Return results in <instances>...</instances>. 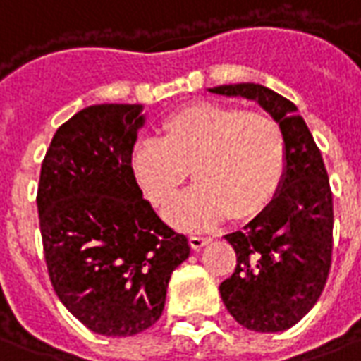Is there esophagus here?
Returning <instances> with one entry per match:
<instances>
[{"label":"esophagus","mask_w":361,"mask_h":361,"mask_svg":"<svg viewBox=\"0 0 361 361\" xmlns=\"http://www.w3.org/2000/svg\"><path fill=\"white\" fill-rule=\"evenodd\" d=\"M211 242V238L209 236H201V234H191L189 236V246L193 248V250H201L205 244H209Z\"/></svg>","instance_id":"esophagus-1"}]
</instances>
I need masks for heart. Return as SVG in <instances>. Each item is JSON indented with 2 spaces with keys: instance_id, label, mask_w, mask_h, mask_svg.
I'll use <instances>...</instances> for the list:
<instances>
[{
  "instance_id": "b5f03b06",
  "label": "heart",
  "mask_w": 361,
  "mask_h": 361,
  "mask_svg": "<svg viewBox=\"0 0 361 361\" xmlns=\"http://www.w3.org/2000/svg\"><path fill=\"white\" fill-rule=\"evenodd\" d=\"M197 183L168 211L181 228L266 211L286 173V138L271 115L215 102L189 103L160 125V140H140L130 172L146 199L164 209L189 178Z\"/></svg>"
}]
</instances>
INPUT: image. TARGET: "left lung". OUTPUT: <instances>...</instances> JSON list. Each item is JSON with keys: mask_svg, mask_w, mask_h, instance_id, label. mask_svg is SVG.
<instances>
[{"mask_svg": "<svg viewBox=\"0 0 361 361\" xmlns=\"http://www.w3.org/2000/svg\"><path fill=\"white\" fill-rule=\"evenodd\" d=\"M209 92L256 99L286 138V173L274 201L224 236L236 252V268L219 291L244 329H291L319 301L332 262V191L321 150L297 107L269 87L234 84Z\"/></svg>", "mask_w": 361, "mask_h": 361, "instance_id": "left-lung-1", "label": "left lung"}]
</instances>
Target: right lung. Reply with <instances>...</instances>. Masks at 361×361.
Returning <instances> with one entry per match:
<instances>
[{
  "mask_svg": "<svg viewBox=\"0 0 361 361\" xmlns=\"http://www.w3.org/2000/svg\"><path fill=\"white\" fill-rule=\"evenodd\" d=\"M142 105L103 103L60 125L40 166L37 207L50 283L103 336H133L164 311L189 242L164 223L130 172Z\"/></svg>",
  "mask_w": 361,
  "mask_h": 361,
  "instance_id": "right-lung-1",
  "label": "right lung"
}]
</instances>
